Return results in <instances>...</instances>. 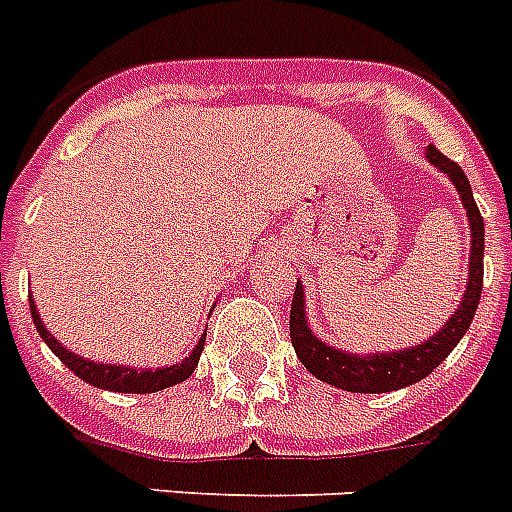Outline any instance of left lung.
Returning a JSON list of instances; mask_svg holds the SVG:
<instances>
[{"mask_svg":"<svg viewBox=\"0 0 512 512\" xmlns=\"http://www.w3.org/2000/svg\"><path fill=\"white\" fill-rule=\"evenodd\" d=\"M430 164H436L438 170L446 172V177L457 185L460 199L465 204L470 220V279L468 289L462 295L460 308L446 321V327L414 348L396 350V353H374V356H353L342 353L337 348H329L327 342H321L305 324V300L303 287L297 284L295 297H292V313H289V337L295 345L297 358L303 361L305 369L316 374L319 380L335 385V388L350 390V393H390V390L406 388L412 382L425 380L441 361H444L462 335L468 332L473 313L481 300L484 289V217L478 212L473 191H470L468 175L452 159H446L436 146H428L425 151Z\"/></svg>","mask_w":512,"mask_h":512,"instance_id":"8db88e82","label":"left lung"}]
</instances>
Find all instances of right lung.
Returning <instances> with one entry per match:
<instances>
[{
  "label": "right lung",
  "instance_id": "right-lung-1",
  "mask_svg": "<svg viewBox=\"0 0 512 512\" xmlns=\"http://www.w3.org/2000/svg\"><path fill=\"white\" fill-rule=\"evenodd\" d=\"M31 316H34L36 332L42 335V340L50 345V350L55 356L63 361V364L76 374L82 377L84 382H90L95 388L103 390H114V393H156V390L170 388V385H177V382L188 380L199 364L201 348H204V337L199 340V345L193 348V353L180 364L164 366V369H130V366H111V364H98V361H87V358L76 356L68 348H63L55 337L44 329L39 313H36V305L31 300Z\"/></svg>",
  "mask_w": 512,
  "mask_h": 512
}]
</instances>
